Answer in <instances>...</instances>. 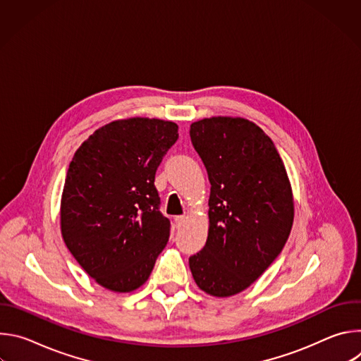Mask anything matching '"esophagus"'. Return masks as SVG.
<instances>
[{"label": "esophagus", "instance_id": "34e87169", "mask_svg": "<svg viewBox=\"0 0 361 361\" xmlns=\"http://www.w3.org/2000/svg\"><path fill=\"white\" fill-rule=\"evenodd\" d=\"M174 221H176V227L180 228V227H183L184 223H185V216H178V217L174 219Z\"/></svg>", "mask_w": 361, "mask_h": 361}]
</instances>
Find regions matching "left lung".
<instances>
[{"mask_svg":"<svg viewBox=\"0 0 361 361\" xmlns=\"http://www.w3.org/2000/svg\"><path fill=\"white\" fill-rule=\"evenodd\" d=\"M190 137L212 184L209 237L190 270L202 291L234 295L281 252L294 219L291 185L271 138L248 120L204 118Z\"/></svg>","mask_w":361,"mask_h":361,"instance_id":"obj_1","label":"left lung"}]
</instances>
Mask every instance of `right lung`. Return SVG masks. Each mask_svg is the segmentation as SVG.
<instances>
[{
    "mask_svg": "<svg viewBox=\"0 0 361 361\" xmlns=\"http://www.w3.org/2000/svg\"><path fill=\"white\" fill-rule=\"evenodd\" d=\"M178 126L127 118L94 131L75 151L61 197V234L99 286L130 293L149 277L170 237L154 185Z\"/></svg>",
    "mask_w": 361,
    "mask_h": 361,
    "instance_id": "1",
    "label": "right lung"
}]
</instances>
